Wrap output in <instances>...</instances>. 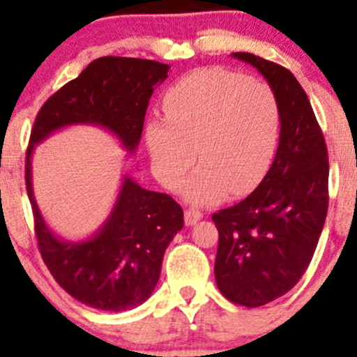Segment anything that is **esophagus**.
Listing matches in <instances>:
<instances>
[{
    "label": "esophagus",
    "instance_id": "obj_1",
    "mask_svg": "<svg viewBox=\"0 0 357 357\" xmlns=\"http://www.w3.org/2000/svg\"><path fill=\"white\" fill-rule=\"evenodd\" d=\"M202 218H204V214H202L200 211H197V208H188V211H185L186 226L197 225V222H199Z\"/></svg>",
    "mask_w": 357,
    "mask_h": 357
}]
</instances>
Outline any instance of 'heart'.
I'll list each match as a JSON object with an SVG mask.
<instances>
[{"label": "heart", "instance_id": "heart-1", "mask_svg": "<svg viewBox=\"0 0 357 357\" xmlns=\"http://www.w3.org/2000/svg\"><path fill=\"white\" fill-rule=\"evenodd\" d=\"M165 119L145 126L157 179L176 190L190 165L185 199L218 204L229 193L252 192L264 178L280 135V109L271 86L222 67L190 72L162 100Z\"/></svg>", "mask_w": 357, "mask_h": 357}]
</instances>
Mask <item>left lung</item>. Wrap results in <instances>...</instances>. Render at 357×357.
<instances>
[{
    "mask_svg": "<svg viewBox=\"0 0 357 357\" xmlns=\"http://www.w3.org/2000/svg\"><path fill=\"white\" fill-rule=\"evenodd\" d=\"M231 56L268 81L282 126L275 160L257 188L212 215L219 231L218 289L235 304L259 307L294 289L311 262L328 211V152L290 70L252 53Z\"/></svg>",
    "mask_w": 357,
    "mask_h": 357,
    "instance_id": "obj_1",
    "label": "left lung"
}]
</instances>
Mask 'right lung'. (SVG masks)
I'll return each instance as SVG.
<instances>
[{"mask_svg": "<svg viewBox=\"0 0 357 357\" xmlns=\"http://www.w3.org/2000/svg\"><path fill=\"white\" fill-rule=\"evenodd\" d=\"M169 66L153 60L102 56L50 96L31 131L25 185L34 212L43 261L59 285L82 304L126 311L155 290L162 259L183 228V208L165 193L142 188L126 174L109 218L91 236L63 240L43 218L32 190L36 145L68 126H96L112 132L129 153L139 145L150 96L167 79Z\"/></svg>", "mask_w": 357, "mask_h": 357, "instance_id": "add662e5", "label": "right lung"}]
</instances>
